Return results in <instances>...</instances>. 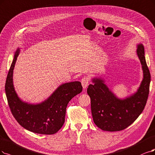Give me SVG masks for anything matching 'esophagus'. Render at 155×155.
I'll list each match as a JSON object with an SVG mask.
<instances>
[{"instance_id": "1", "label": "esophagus", "mask_w": 155, "mask_h": 155, "mask_svg": "<svg viewBox=\"0 0 155 155\" xmlns=\"http://www.w3.org/2000/svg\"><path fill=\"white\" fill-rule=\"evenodd\" d=\"M89 78L88 77H84L82 79L81 83H82L83 89H85L87 87V85H89Z\"/></svg>"}]
</instances>
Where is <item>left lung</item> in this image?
Here are the masks:
<instances>
[{
	"instance_id": "left-lung-1",
	"label": "left lung",
	"mask_w": 155,
	"mask_h": 155,
	"mask_svg": "<svg viewBox=\"0 0 155 155\" xmlns=\"http://www.w3.org/2000/svg\"><path fill=\"white\" fill-rule=\"evenodd\" d=\"M137 54L142 65L143 78L135 93L119 98L101 77L92 78L87 92L95 124L104 131H121L132 124L142 112L149 95L151 74L146 64L144 45H137Z\"/></svg>"
}]
</instances>
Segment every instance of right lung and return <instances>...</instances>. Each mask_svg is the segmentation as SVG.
<instances>
[{
    "instance_id": "1",
    "label": "right lung",
    "mask_w": 155,
    "mask_h": 155,
    "mask_svg": "<svg viewBox=\"0 0 155 155\" xmlns=\"http://www.w3.org/2000/svg\"><path fill=\"white\" fill-rule=\"evenodd\" d=\"M20 51L17 48L9 70L5 91L13 116L23 128L33 133L52 135L57 132L65 121L66 107L74 96L81 93V82L62 84L47 99L39 104H28L17 94L13 85V70Z\"/></svg>"
}]
</instances>
